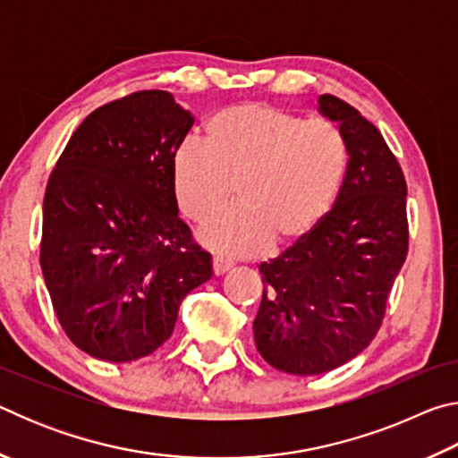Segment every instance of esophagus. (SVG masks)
Returning a JSON list of instances; mask_svg holds the SVG:
<instances>
[{
	"mask_svg": "<svg viewBox=\"0 0 458 458\" xmlns=\"http://www.w3.org/2000/svg\"><path fill=\"white\" fill-rule=\"evenodd\" d=\"M212 267H214V275H216V276H222L224 273H228L232 265H230L228 260H224V259H220V257H214Z\"/></svg>",
	"mask_w": 458,
	"mask_h": 458,
	"instance_id": "34e87169",
	"label": "esophagus"
}]
</instances>
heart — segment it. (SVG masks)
Returning <instances> with one entry per match:
<instances>
[{
  "label": "heart",
  "instance_id": "heart-1",
  "mask_svg": "<svg viewBox=\"0 0 458 458\" xmlns=\"http://www.w3.org/2000/svg\"><path fill=\"white\" fill-rule=\"evenodd\" d=\"M347 147L329 121L244 103L214 113L206 143L188 141L174 157V193L185 218L214 222L201 234L222 257H250L299 242L331 212L344 185Z\"/></svg>",
  "mask_w": 458,
  "mask_h": 458
}]
</instances>
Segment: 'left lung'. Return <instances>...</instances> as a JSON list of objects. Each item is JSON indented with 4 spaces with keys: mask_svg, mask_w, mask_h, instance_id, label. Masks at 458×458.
Instances as JSON below:
<instances>
[{
    "mask_svg": "<svg viewBox=\"0 0 458 458\" xmlns=\"http://www.w3.org/2000/svg\"><path fill=\"white\" fill-rule=\"evenodd\" d=\"M317 105L345 139L344 185L319 226L260 265L252 323L259 353L293 376L325 374L366 350L408 254L406 182L382 133L337 97Z\"/></svg>",
    "mask_w": 458,
    "mask_h": 458,
    "instance_id": "left-lung-1",
    "label": "left lung"
}]
</instances>
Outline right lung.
I'll list each match as a JSON object with an SVG mask.
<instances>
[{
  "mask_svg": "<svg viewBox=\"0 0 458 458\" xmlns=\"http://www.w3.org/2000/svg\"><path fill=\"white\" fill-rule=\"evenodd\" d=\"M191 125L169 92H133L90 113L50 175L42 275L62 329L92 358L153 353L185 294L214 275L174 193V157Z\"/></svg>",
  "mask_w": 458,
  "mask_h": 458,
  "instance_id": "right-lung-1",
  "label": "right lung"
}]
</instances>
